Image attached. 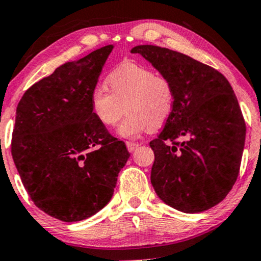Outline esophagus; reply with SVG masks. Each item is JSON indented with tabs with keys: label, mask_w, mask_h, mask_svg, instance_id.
Returning a JSON list of instances; mask_svg holds the SVG:
<instances>
[{
	"label": "esophagus",
	"mask_w": 261,
	"mask_h": 261,
	"mask_svg": "<svg viewBox=\"0 0 261 261\" xmlns=\"http://www.w3.org/2000/svg\"><path fill=\"white\" fill-rule=\"evenodd\" d=\"M126 147L128 149V152H134L135 149L139 147V143L131 142V141H127V142H126Z\"/></svg>",
	"instance_id": "obj_1"
}]
</instances>
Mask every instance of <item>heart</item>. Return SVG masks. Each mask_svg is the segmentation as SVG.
Here are the masks:
<instances>
[{
	"label": "heart",
	"instance_id": "obj_1",
	"mask_svg": "<svg viewBox=\"0 0 261 261\" xmlns=\"http://www.w3.org/2000/svg\"><path fill=\"white\" fill-rule=\"evenodd\" d=\"M108 90L97 86L91 93V109L100 124L118 127L119 136L136 139L149 128H158L169 119L174 108V88L167 77L147 67L127 64L107 77Z\"/></svg>",
	"mask_w": 261,
	"mask_h": 261
}]
</instances>
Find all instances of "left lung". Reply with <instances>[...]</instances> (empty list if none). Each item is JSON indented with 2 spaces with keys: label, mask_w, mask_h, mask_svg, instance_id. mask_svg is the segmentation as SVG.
<instances>
[{
  "label": "left lung",
  "mask_w": 261,
  "mask_h": 261,
  "mask_svg": "<svg viewBox=\"0 0 261 261\" xmlns=\"http://www.w3.org/2000/svg\"><path fill=\"white\" fill-rule=\"evenodd\" d=\"M174 88V108L157 139L151 182L170 207L197 214L221 202L237 180L245 122L226 77L184 54L154 45L131 49Z\"/></svg>",
  "instance_id": "obj_1"
}]
</instances>
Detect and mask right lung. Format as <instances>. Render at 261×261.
Returning a JSON list of instances; mask_svg holds the SVG:
<instances>
[{
	"mask_svg": "<svg viewBox=\"0 0 261 261\" xmlns=\"http://www.w3.org/2000/svg\"><path fill=\"white\" fill-rule=\"evenodd\" d=\"M114 45L59 66L23 94L12 157L35 206L64 222L86 220L112 200L126 146L93 115L91 93Z\"/></svg>",
	"mask_w": 261,
	"mask_h": 261,
	"instance_id": "obj_1",
	"label": "right lung"
}]
</instances>
